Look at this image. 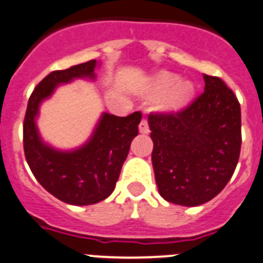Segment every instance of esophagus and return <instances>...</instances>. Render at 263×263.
Listing matches in <instances>:
<instances>
[{"label": "esophagus", "mask_w": 263, "mask_h": 263, "mask_svg": "<svg viewBox=\"0 0 263 263\" xmlns=\"http://www.w3.org/2000/svg\"><path fill=\"white\" fill-rule=\"evenodd\" d=\"M139 131H140V134H148V132H149L148 120H146V119L141 120L140 124H139Z\"/></svg>", "instance_id": "obj_1"}]
</instances>
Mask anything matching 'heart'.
<instances>
[{
  "mask_svg": "<svg viewBox=\"0 0 263 263\" xmlns=\"http://www.w3.org/2000/svg\"><path fill=\"white\" fill-rule=\"evenodd\" d=\"M181 81L177 74L162 72L153 79L149 86V93L160 96L167 93L162 99L160 108L164 111H178L191 101L194 96V86L190 81Z\"/></svg>",
  "mask_w": 263,
  "mask_h": 263,
  "instance_id": "heart-1",
  "label": "heart"
}]
</instances>
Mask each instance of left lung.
Here are the masks:
<instances>
[{
	"label": "left lung",
	"instance_id": "left-lung-1",
	"mask_svg": "<svg viewBox=\"0 0 263 263\" xmlns=\"http://www.w3.org/2000/svg\"><path fill=\"white\" fill-rule=\"evenodd\" d=\"M203 79L204 91L184 110L148 117L158 193L186 207L215 198L232 178L240 157V103L219 77Z\"/></svg>",
	"mask_w": 263,
	"mask_h": 263
}]
</instances>
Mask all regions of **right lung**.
Wrapping results in <instances>:
<instances>
[{"label":"right lung","instance_id":"obj_1","mask_svg":"<svg viewBox=\"0 0 263 263\" xmlns=\"http://www.w3.org/2000/svg\"><path fill=\"white\" fill-rule=\"evenodd\" d=\"M97 65L90 60L49 73L28 99L23 123L25 156L32 174L49 194L73 205L96 204L111 195L141 120L139 111L128 117L103 112L89 140L79 148L61 151L43 141L36 126L42 102L59 85L79 79L94 81Z\"/></svg>","mask_w":263,"mask_h":263}]
</instances>
